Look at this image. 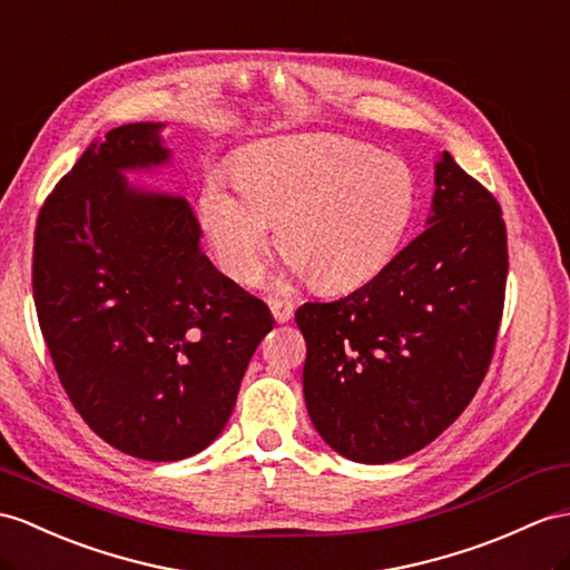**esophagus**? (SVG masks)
<instances>
[{"label":"esophagus","mask_w":570,"mask_h":570,"mask_svg":"<svg viewBox=\"0 0 570 570\" xmlns=\"http://www.w3.org/2000/svg\"><path fill=\"white\" fill-rule=\"evenodd\" d=\"M268 307H271V314H273L277 324L289 322V318H293V314H295V304L287 302V299H271Z\"/></svg>","instance_id":"1"}]
</instances>
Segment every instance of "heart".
<instances>
[{
  "mask_svg": "<svg viewBox=\"0 0 570 570\" xmlns=\"http://www.w3.org/2000/svg\"><path fill=\"white\" fill-rule=\"evenodd\" d=\"M237 184L210 178L200 229L217 266L252 283L268 246L283 248L275 283L302 281L341 293L372 281L394 258L415 213V178L390 155L336 135H285L246 149Z\"/></svg>",
  "mask_w": 570,
  "mask_h": 570,
  "instance_id": "b5f03b06",
  "label": "heart"
}]
</instances>
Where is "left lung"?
<instances>
[{"label": "left lung", "instance_id": "left-lung-1", "mask_svg": "<svg viewBox=\"0 0 570 570\" xmlns=\"http://www.w3.org/2000/svg\"><path fill=\"white\" fill-rule=\"evenodd\" d=\"M505 275L501 205L442 151L419 237L348 297L295 314L304 404L326 445L386 464L448 430L489 370Z\"/></svg>", "mask_w": 570, "mask_h": 570}]
</instances>
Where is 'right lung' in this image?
<instances>
[{
  "label": "right lung",
  "mask_w": 570,
  "mask_h": 570,
  "mask_svg": "<svg viewBox=\"0 0 570 570\" xmlns=\"http://www.w3.org/2000/svg\"><path fill=\"white\" fill-rule=\"evenodd\" d=\"M164 122L91 142L40 207L33 297L65 392L96 435L147 462L198 454L225 430L266 304L200 248L186 198L125 174L171 164Z\"/></svg>",
  "instance_id": "right-lung-1"
}]
</instances>
